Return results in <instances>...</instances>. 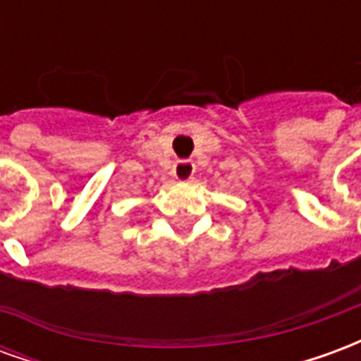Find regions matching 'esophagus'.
I'll use <instances>...</instances> for the list:
<instances>
[{"label":"esophagus","instance_id":"esophagus-1","mask_svg":"<svg viewBox=\"0 0 361 361\" xmlns=\"http://www.w3.org/2000/svg\"><path fill=\"white\" fill-rule=\"evenodd\" d=\"M173 178L178 181H189L195 173V164L191 160H178L173 164Z\"/></svg>","mask_w":361,"mask_h":361}]
</instances>
